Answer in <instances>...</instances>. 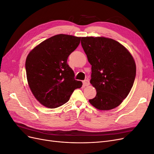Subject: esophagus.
<instances>
[{"label": "esophagus", "mask_w": 154, "mask_h": 154, "mask_svg": "<svg viewBox=\"0 0 154 154\" xmlns=\"http://www.w3.org/2000/svg\"><path fill=\"white\" fill-rule=\"evenodd\" d=\"M90 85V82H89V80H85L83 82V87H87Z\"/></svg>", "instance_id": "esophagus-1"}]
</instances>
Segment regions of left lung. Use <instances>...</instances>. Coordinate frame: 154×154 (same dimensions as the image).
Returning a JSON list of instances; mask_svg holds the SVG:
<instances>
[{
	"label": "left lung",
	"instance_id": "obj_1",
	"mask_svg": "<svg viewBox=\"0 0 154 154\" xmlns=\"http://www.w3.org/2000/svg\"><path fill=\"white\" fill-rule=\"evenodd\" d=\"M81 44L92 66L90 82L96 90L89 103L101 110L118 106L129 94L136 78L132 54L118 42L103 36L82 37Z\"/></svg>",
	"mask_w": 154,
	"mask_h": 154
}]
</instances>
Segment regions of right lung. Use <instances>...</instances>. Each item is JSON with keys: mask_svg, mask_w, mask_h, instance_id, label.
<instances>
[{"mask_svg": "<svg viewBox=\"0 0 154 154\" xmlns=\"http://www.w3.org/2000/svg\"><path fill=\"white\" fill-rule=\"evenodd\" d=\"M81 37L60 34L43 41L32 49L26 60L27 80L40 103L57 108L69 100L82 82L74 79L68 57L80 44Z\"/></svg>", "mask_w": 154, "mask_h": 154, "instance_id": "1", "label": "right lung"}]
</instances>
